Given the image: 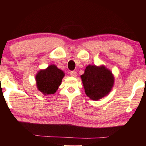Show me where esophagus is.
I'll use <instances>...</instances> for the list:
<instances>
[{"label": "esophagus", "instance_id": "34e87169", "mask_svg": "<svg viewBox=\"0 0 146 146\" xmlns=\"http://www.w3.org/2000/svg\"><path fill=\"white\" fill-rule=\"evenodd\" d=\"M70 74L71 76H72V77H76L77 76L76 72V71H70Z\"/></svg>", "mask_w": 146, "mask_h": 146}]
</instances>
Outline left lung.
Returning <instances> with one entry per match:
<instances>
[{"mask_svg": "<svg viewBox=\"0 0 146 146\" xmlns=\"http://www.w3.org/2000/svg\"><path fill=\"white\" fill-rule=\"evenodd\" d=\"M81 78L86 95L94 100L106 96L110 92L114 82L112 74L103 66H88Z\"/></svg>", "mask_w": 146, "mask_h": 146, "instance_id": "8db88e82", "label": "left lung"}]
</instances>
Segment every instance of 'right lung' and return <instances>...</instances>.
Segmentation results:
<instances>
[{"label":"right lung","mask_w":146,"mask_h":146,"mask_svg":"<svg viewBox=\"0 0 146 146\" xmlns=\"http://www.w3.org/2000/svg\"><path fill=\"white\" fill-rule=\"evenodd\" d=\"M64 73L55 65H50L44 70H40L36 76L37 88L44 94H54L61 84Z\"/></svg>","instance_id":"add662e5"}]
</instances>
